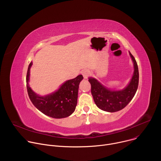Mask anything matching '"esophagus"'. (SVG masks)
<instances>
[{"label": "esophagus", "instance_id": "esophagus-1", "mask_svg": "<svg viewBox=\"0 0 161 161\" xmlns=\"http://www.w3.org/2000/svg\"><path fill=\"white\" fill-rule=\"evenodd\" d=\"M81 74H82L83 78H84L85 79H86V78H88L89 77V76L90 75L91 73H90V71L89 70H88V69H84V70L82 71Z\"/></svg>", "mask_w": 161, "mask_h": 161}]
</instances>
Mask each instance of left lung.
<instances>
[{"mask_svg":"<svg viewBox=\"0 0 161 161\" xmlns=\"http://www.w3.org/2000/svg\"><path fill=\"white\" fill-rule=\"evenodd\" d=\"M134 63V74L129 85L121 90H111L99 82L96 79L89 78L91 93L97 106L108 112H116L124 108L134 97L139 83V71L137 62L129 52Z\"/></svg>","mask_w":161,"mask_h":161,"instance_id":"8db88e82","label":"left lung"}]
</instances>
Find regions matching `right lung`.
<instances>
[{"instance_id": "right-lung-1", "label": "right lung", "mask_w": 161, "mask_h": 161, "mask_svg": "<svg viewBox=\"0 0 161 161\" xmlns=\"http://www.w3.org/2000/svg\"><path fill=\"white\" fill-rule=\"evenodd\" d=\"M32 65H29L26 82L29 98L40 111L47 116L55 119L67 117L75 111L77 105L79 84L83 80L82 75L74 79L66 81L55 92L44 97L37 95L29 85L30 69Z\"/></svg>"}]
</instances>
